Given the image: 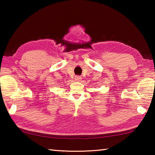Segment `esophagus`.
I'll return each mask as SVG.
<instances>
[{"instance_id":"obj_1","label":"esophagus","mask_w":155,"mask_h":155,"mask_svg":"<svg viewBox=\"0 0 155 155\" xmlns=\"http://www.w3.org/2000/svg\"><path fill=\"white\" fill-rule=\"evenodd\" d=\"M74 79H75L76 81H78V82H79V81H81L82 78H81V77H80V76H76L75 78H74Z\"/></svg>"}]
</instances>
